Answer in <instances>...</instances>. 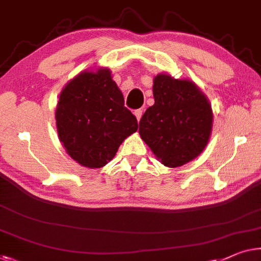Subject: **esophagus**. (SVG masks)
Listing matches in <instances>:
<instances>
[{
  "mask_svg": "<svg viewBox=\"0 0 261 261\" xmlns=\"http://www.w3.org/2000/svg\"><path fill=\"white\" fill-rule=\"evenodd\" d=\"M142 113H143V109H137V111H134V115H135V118H137L138 121H140V119H141Z\"/></svg>",
  "mask_w": 261,
  "mask_h": 261,
  "instance_id": "esophagus-1",
  "label": "esophagus"
}]
</instances>
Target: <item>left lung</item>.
Wrapping results in <instances>:
<instances>
[{"mask_svg": "<svg viewBox=\"0 0 261 261\" xmlns=\"http://www.w3.org/2000/svg\"><path fill=\"white\" fill-rule=\"evenodd\" d=\"M154 105L139 123V134L166 167L194 160L210 141L213 112L193 81L158 74L153 80Z\"/></svg>", "mask_w": 261, "mask_h": 261, "instance_id": "8db88e82", "label": "left lung"}]
</instances>
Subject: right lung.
<instances>
[{
    "label": "right lung",
    "instance_id": "right-lung-1",
    "mask_svg": "<svg viewBox=\"0 0 261 261\" xmlns=\"http://www.w3.org/2000/svg\"><path fill=\"white\" fill-rule=\"evenodd\" d=\"M55 120L68 155L88 168L107 165L138 130L137 118L124 107L121 90L105 67L81 71L63 87Z\"/></svg>",
    "mask_w": 261,
    "mask_h": 261
}]
</instances>
